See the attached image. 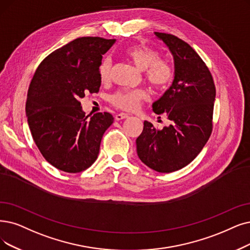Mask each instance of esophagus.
<instances>
[{
	"label": "esophagus",
	"instance_id": "1",
	"mask_svg": "<svg viewBox=\"0 0 250 250\" xmlns=\"http://www.w3.org/2000/svg\"><path fill=\"white\" fill-rule=\"evenodd\" d=\"M129 116L125 113H120V114H117L115 119L117 120V121H120V120H124V119H127Z\"/></svg>",
	"mask_w": 250,
	"mask_h": 250
}]
</instances>
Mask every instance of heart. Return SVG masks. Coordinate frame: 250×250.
Instances as JSON below:
<instances>
[{
  "mask_svg": "<svg viewBox=\"0 0 250 250\" xmlns=\"http://www.w3.org/2000/svg\"><path fill=\"white\" fill-rule=\"evenodd\" d=\"M124 55L132 62L135 67L144 73L146 82L154 90L162 91L171 85L174 79V68L167 59L160 58L156 49L143 44L129 46L124 50ZM112 62L104 58L99 65V78L103 82L111 79ZM147 98V93L144 89L135 90H121L109 97L111 103L125 111H134L139 104Z\"/></svg>",
  "mask_w": 250,
  "mask_h": 250,
  "instance_id": "heart-1",
  "label": "heart"
}]
</instances>
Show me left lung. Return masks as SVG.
I'll return each mask as SVG.
<instances>
[{
	"label": "left lung",
	"instance_id": "8db88e82",
	"mask_svg": "<svg viewBox=\"0 0 250 250\" xmlns=\"http://www.w3.org/2000/svg\"><path fill=\"white\" fill-rule=\"evenodd\" d=\"M155 35L173 55L175 73L170 88L153 104V111L166 116L170 124L158 129L145 121L136 149L147 167L169 173L191 163L210 137L215 86L205 62L188 43L170 34Z\"/></svg>",
	"mask_w": 250,
	"mask_h": 250
}]
</instances>
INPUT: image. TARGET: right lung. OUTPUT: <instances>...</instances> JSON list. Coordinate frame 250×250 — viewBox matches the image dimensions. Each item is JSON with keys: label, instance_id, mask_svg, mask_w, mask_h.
<instances>
[{"label": "right lung", "instance_id": "obj_1", "mask_svg": "<svg viewBox=\"0 0 250 250\" xmlns=\"http://www.w3.org/2000/svg\"><path fill=\"white\" fill-rule=\"evenodd\" d=\"M115 42L78 38L50 53L32 79L25 104L29 130L46 161L59 170L78 173L90 167L114 122L109 113L88 120L80 98L99 91V65Z\"/></svg>", "mask_w": 250, "mask_h": 250}]
</instances>
